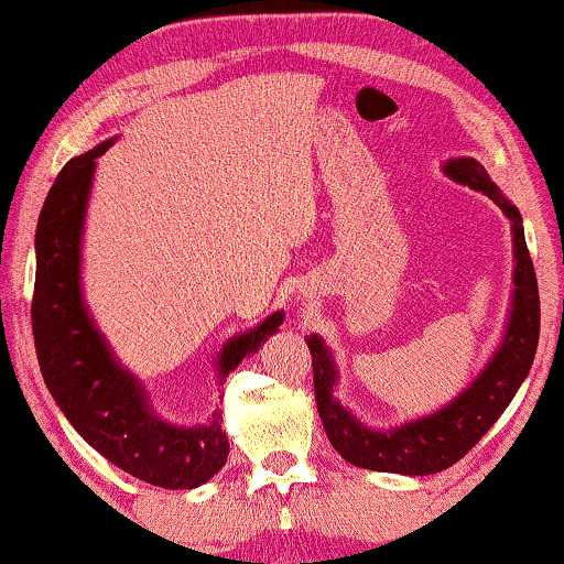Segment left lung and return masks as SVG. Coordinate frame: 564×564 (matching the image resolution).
I'll list each match as a JSON object with an SVG mask.
<instances>
[{
    "label": "left lung",
    "mask_w": 564,
    "mask_h": 564,
    "mask_svg": "<svg viewBox=\"0 0 564 564\" xmlns=\"http://www.w3.org/2000/svg\"><path fill=\"white\" fill-rule=\"evenodd\" d=\"M445 174L451 180L484 192L486 197L497 202L501 213L514 225L511 230H514L517 289L509 329L489 367L448 408H443L441 413L431 417L394 427L390 433L369 431L332 398L336 369L329 351H326L316 334L306 336L311 367H314L318 417H322L324 431L329 435L334 448L341 453V458L359 468L405 476H427L451 468L489 433V427L507 410L534 362L536 341H540V289H536L534 265L524 240L522 215L514 205L503 199L491 176L474 159H453V162L445 164Z\"/></svg>",
    "instance_id": "8db88e82"
}]
</instances>
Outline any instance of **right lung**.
I'll use <instances>...</instances> for the list:
<instances>
[{
    "label": "right lung",
    "instance_id": "add662e5",
    "mask_svg": "<svg viewBox=\"0 0 564 564\" xmlns=\"http://www.w3.org/2000/svg\"><path fill=\"white\" fill-rule=\"evenodd\" d=\"M111 141L67 162L37 220V273L32 336L40 372L57 405L88 445L126 474L162 489H195L228 460L220 413L202 427H174L149 413L141 384L116 365L80 301V230L96 156ZM283 314L235 336L220 355V375L279 332Z\"/></svg>",
    "mask_w": 564,
    "mask_h": 564
}]
</instances>
